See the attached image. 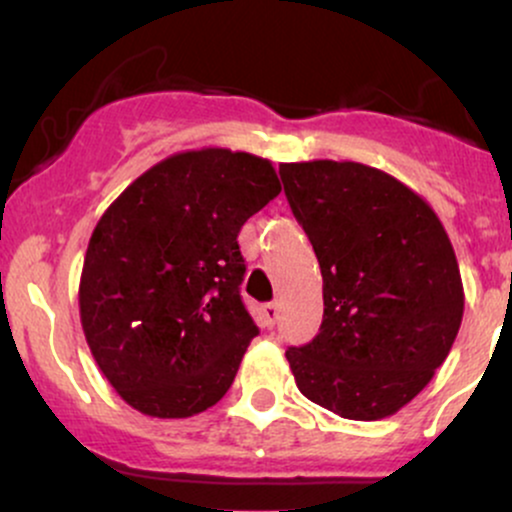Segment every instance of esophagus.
Instances as JSON below:
<instances>
[{"label":"esophagus","instance_id":"1","mask_svg":"<svg viewBox=\"0 0 512 512\" xmlns=\"http://www.w3.org/2000/svg\"><path fill=\"white\" fill-rule=\"evenodd\" d=\"M262 320H264V325H267V327H274L276 320H279V305H276V303L264 305V308H262Z\"/></svg>","mask_w":512,"mask_h":512}]
</instances>
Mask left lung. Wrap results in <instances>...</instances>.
<instances>
[{"mask_svg": "<svg viewBox=\"0 0 512 512\" xmlns=\"http://www.w3.org/2000/svg\"><path fill=\"white\" fill-rule=\"evenodd\" d=\"M322 272L320 334L286 351L298 390L351 421L397 414L431 383L462 325L460 264L424 197L356 161L281 163Z\"/></svg>", "mask_w": 512, "mask_h": 512, "instance_id": "8db88e82", "label": "left lung"}]
</instances>
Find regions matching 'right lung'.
Segmentation results:
<instances>
[{
    "label": "right lung",
    "mask_w": 512,
    "mask_h": 512,
    "mask_svg": "<svg viewBox=\"0 0 512 512\" xmlns=\"http://www.w3.org/2000/svg\"><path fill=\"white\" fill-rule=\"evenodd\" d=\"M281 192L248 151H180L105 209L79 281L98 368L132 409L187 419L214 407L257 334L240 301L243 223Z\"/></svg>",
    "instance_id": "right-lung-1"
}]
</instances>
